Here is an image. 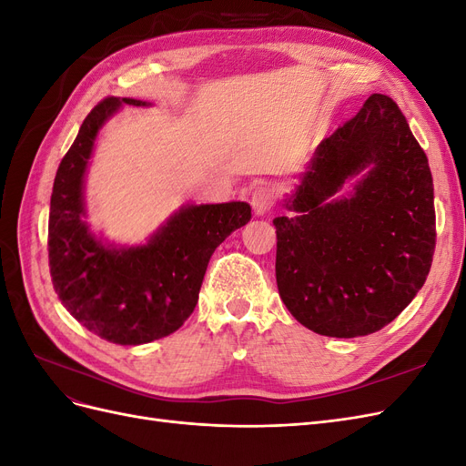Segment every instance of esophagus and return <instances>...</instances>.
Returning <instances> with one entry per match:
<instances>
[{
  "label": "esophagus",
  "mask_w": 466,
  "mask_h": 466,
  "mask_svg": "<svg viewBox=\"0 0 466 466\" xmlns=\"http://www.w3.org/2000/svg\"><path fill=\"white\" fill-rule=\"evenodd\" d=\"M250 204H252V209H255L257 216H264L274 206V192L270 188L260 187V188L252 192Z\"/></svg>",
  "instance_id": "34e87169"
}]
</instances>
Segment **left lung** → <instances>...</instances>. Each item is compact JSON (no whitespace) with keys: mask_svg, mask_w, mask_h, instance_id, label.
<instances>
[{"mask_svg":"<svg viewBox=\"0 0 466 466\" xmlns=\"http://www.w3.org/2000/svg\"><path fill=\"white\" fill-rule=\"evenodd\" d=\"M350 182L352 190L339 196ZM274 219L288 311L322 336L356 338L397 319L430 274L433 180L397 103L371 95L324 137Z\"/></svg>","mask_w":466,"mask_h":466,"instance_id":"obj_1","label":"left lung"}]
</instances>
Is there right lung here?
Masks as SVG:
<instances>
[{
    "instance_id": "add662e5",
    "label": "right lung",
    "mask_w": 466,
    "mask_h": 466,
    "mask_svg": "<svg viewBox=\"0 0 466 466\" xmlns=\"http://www.w3.org/2000/svg\"><path fill=\"white\" fill-rule=\"evenodd\" d=\"M149 106L108 96L83 120L54 178L48 260L56 293L69 315L105 340L139 346L178 330L192 315L208 262L250 219L247 202L187 204L144 245H115L91 231L86 175L103 126L124 106Z\"/></svg>"
}]
</instances>
